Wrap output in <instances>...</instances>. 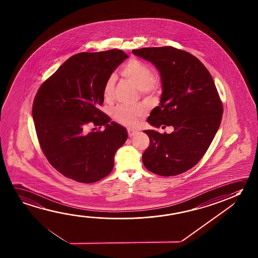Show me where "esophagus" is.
Masks as SVG:
<instances>
[{
	"label": "esophagus",
	"instance_id": "34e87169",
	"mask_svg": "<svg viewBox=\"0 0 258 258\" xmlns=\"http://www.w3.org/2000/svg\"><path fill=\"white\" fill-rule=\"evenodd\" d=\"M137 133H138V131H134L132 128H127V134H128L130 138H132V137L137 135Z\"/></svg>",
	"mask_w": 258,
	"mask_h": 258
}]
</instances>
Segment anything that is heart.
Wrapping results in <instances>:
<instances>
[{"instance_id": "heart-1", "label": "heart", "mask_w": 258, "mask_h": 258, "mask_svg": "<svg viewBox=\"0 0 258 258\" xmlns=\"http://www.w3.org/2000/svg\"><path fill=\"white\" fill-rule=\"evenodd\" d=\"M122 75L127 80L135 84L138 88L144 94H151L159 88V82L153 76L151 68L139 59H131L121 70ZM114 77L110 76L103 86V97L105 100H110L114 90ZM144 111L139 107H130L126 105H118L113 110V117L118 122L125 126H134L138 118L143 115Z\"/></svg>"}]
</instances>
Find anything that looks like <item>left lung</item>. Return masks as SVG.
Masks as SVG:
<instances>
[{
	"instance_id": "1",
	"label": "left lung",
	"mask_w": 258,
	"mask_h": 258,
	"mask_svg": "<svg viewBox=\"0 0 258 258\" xmlns=\"http://www.w3.org/2000/svg\"><path fill=\"white\" fill-rule=\"evenodd\" d=\"M132 53L151 62L160 74V105L151 111L148 122L174 128L170 134L144 131L150 141L142 156L144 165L162 176L184 173L202 159L220 127L223 106L214 81L204 64L186 51L143 47Z\"/></svg>"
}]
</instances>
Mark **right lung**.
Listing matches in <instances>:
<instances>
[{
    "instance_id": "right-lung-1",
    "label": "right lung",
    "mask_w": 258,
    "mask_h": 258,
    "mask_svg": "<svg viewBox=\"0 0 258 258\" xmlns=\"http://www.w3.org/2000/svg\"><path fill=\"white\" fill-rule=\"evenodd\" d=\"M127 57L119 49L76 54L38 89L32 106L38 142L51 165L66 177L92 183L113 169L127 130L110 121L99 106L106 81ZM89 122L106 130L87 133Z\"/></svg>"
}]
</instances>
